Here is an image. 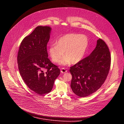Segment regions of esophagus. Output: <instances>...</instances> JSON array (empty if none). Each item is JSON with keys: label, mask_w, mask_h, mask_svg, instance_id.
Instances as JSON below:
<instances>
[{"label": "esophagus", "mask_w": 124, "mask_h": 124, "mask_svg": "<svg viewBox=\"0 0 124 124\" xmlns=\"http://www.w3.org/2000/svg\"><path fill=\"white\" fill-rule=\"evenodd\" d=\"M67 72V70H66L65 68H62L61 69V72L62 73V74H64V73H65L66 72Z\"/></svg>", "instance_id": "34e87169"}]
</instances>
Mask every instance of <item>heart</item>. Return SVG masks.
<instances>
[{"label": "heart", "mask_w": 124, "mask_h": 124, "mask_svg": "<svg viewBox=\"0 0 124 124\" xmlns=\"http://www.w3.org/2000/svg\"><path fill=\"white\" fill-rule=\"evenodd\" d=\"M88 40L84 35L70 33L60 37L55 44L49 46L48 53L52 61L58 62L63 56H65L60 62L63 65L77 64L84 57L88 48Z\"/></svg>", "instance_id": "heart-1"}]
</instances>
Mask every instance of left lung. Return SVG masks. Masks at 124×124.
<instances>
[{"instance_id": "1", "label": "left lung", "mask_w": 124, "mask_h": 124, "mask_svg": "<svg viewBox=\"0 0 124 124\" xmlns=\"http://www.w3.org/2000/svg\"><path fill=\"white\" fill-rule=\"evenodd\" d=\"M110 64L109 48L102 40L99 39L90 55L70 67L73 92L82 98L97 91L107 78Z\"/></svg>"}]
</instances>
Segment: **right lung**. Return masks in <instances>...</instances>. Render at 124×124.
<instances>
[{
    "mask_svg": "<svg viewBox=\"0 0 124 124\" xmlns=\"http://www.w3.org/2000/svg\"><path fill=\"white\" fill-rule=\"evenodd\" d=\"M51 28L38 26L22 41L17 60L21 76L32 91L38 95L49 93L60 73L48 58L47 44Z\"/></svg>",
    "mask_w": 124,
    "mask_h": 124,
    "instance_id": "add662e5",
    "label": "right lung"
}]
</instances>
